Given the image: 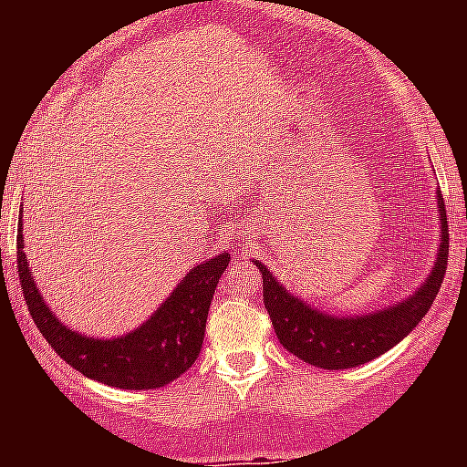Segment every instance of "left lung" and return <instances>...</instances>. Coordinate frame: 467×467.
Returning <instances> with one entry per match:
<instances>
[{"label": "left lung", "mask_w": 467, "mask_h": 467, "mask_svg": "<svg viewBox=\"0 0 467 467\" xmlns=\"http://www.w3.org/2000/svg\"><path fill=\"white\" fill-rule=\"evenodd\" d=\"M437 205L442 214V243H440L431 278L414 296L372 316L332 317L313 311L290 292H285L283 285L275 283L262 262H254L262 274L264 306L269 311L271 325L280 344L290 350L292 356L323 369H348V367L365 365L400 344L432 306L447 274L449 224L442 193L437 196Z\"/></svg>", "instance_id": "left-lung-1"}]
</instances>
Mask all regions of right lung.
I'll return each mask as SVG.
<instances>
[{
	"mask_svg": "<svg viewBox=\"0 0 467 467\" xmlns=\"http://www.w3.org/2000/svg\"><path fill=\"white\" fill-rule=\"evenodd\" d=\"M16 247L20 290L41 337L84 377L128 390L166 386L196 362L203 346L214 287L231 262L224 253L193 266L166 304L135 332L121 339H88L57 323L56 316L48 311L47 301L36 292L32 271L27 269L20 231Z\"/></svg>",
	"mask_w": 467,
	"mask_h": 467,
	"instance_id": "obj_1",
	"label": "right lung"
}]
</instances>
